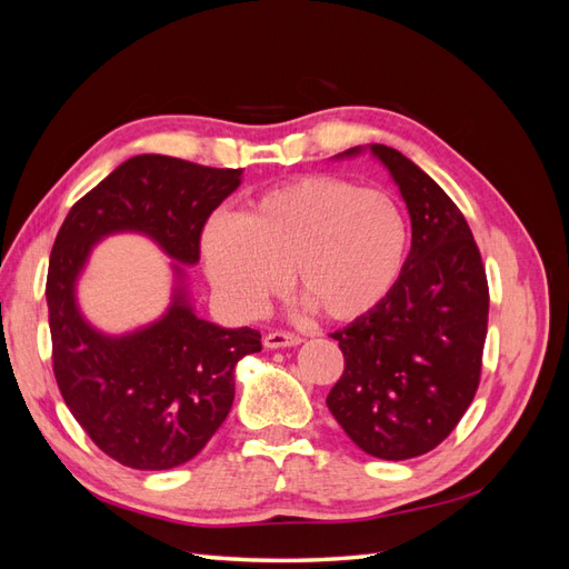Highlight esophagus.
Instances as JSON below:
<instances>
[{
	"mask_svg": "<svg viewBox=\"0 0 569 569\" xmlns=\"http://www.w3.org/2000/svg\"><path fill=\"white\" fill-rule=\"evenodd\" d=\"M303 339L289 332H270L263 337V347L266 349H289V347H299Z\"/></svg>",
	"mask_w": 569,
	"mask_h": 569,
	"instance_id": "34e87169",
	"label": "esophagus"
}]
</instances>
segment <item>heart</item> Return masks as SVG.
Wrapping results in <instances>:
<instances>
[{
    "label": "heart",
    "instance_id": "heart-1",
    "mask_svg": "<svg viewBox=\"0 0 569 569\" xmlns=\"http://www.w3.org/2000/svg\"><path fill=\"white\" fill-rule=\"evenodd\" d=\"M408 220L387 192L335 176H311L213 216L201 234L209 278L239 313L253 316L291 280L332 322L380 308L408 261Z\"/></svg>",
    "mask_w": 569,
    "mask_h": 569
}]
</instances>
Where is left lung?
I'll list each match as a JSON object with an SVG mask.
<instances>
[{
	"instance_id": "left-lung-1",
	"label": "left lung",
	"mask_w": 569,
	"mask_h": 569,
	"mask_svg": "<svg viewBox=\"0 0 569 569\" xmlns=\"http://www.w3.org/2000/svg\"><path fill=\"white\" fill-rule=\"evenodd\" d=\"M370 151L399 187L412 242L399 284L366 318L335 332L343 375L327 408L349 439L382 460L432 451L472 403L487 339L489 287L468 220L420 166L385 144Z\"/></svg>"
}]
</instances>
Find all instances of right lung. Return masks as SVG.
<instances>
[{
	"instance_id": "add662e5",
	"label": "right lung",
	"mask_w": 569,
	"mask_h": 569,
	"mask_svg": "<svg viewBox=\"0 0 569 569\" xmlns=\"http://www.w3.org/2000/svg\"><path fill=\"white\" fill-rule=\"evenodd\" d=\"M242 173L142 153L84 194L57 234L47 272L57 385L84 432L126 468L192 460L228 418L237 363L261 351L258 330L197 316L184 270L199 263L203 222ZM120 231L149 236L171 258L174 297L159 321L107 336L81 316L77 280L100 239Z\"/></svg>"
}]
</instances>
